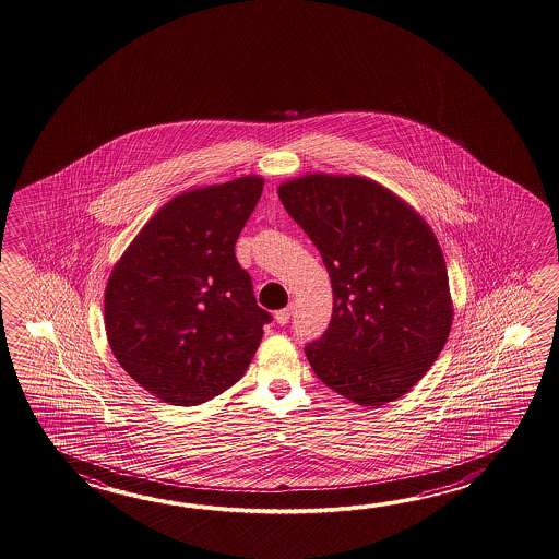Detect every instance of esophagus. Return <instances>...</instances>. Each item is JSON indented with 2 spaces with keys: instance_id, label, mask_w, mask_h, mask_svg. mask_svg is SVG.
I'll use <instances>...</instances> for the list:
<instances>
[{
  "instance_id": "34e87169",
  "label": "esophagus",
  "mask_w": 559,
  "mask_h": 559,
  "mask_svg": "<svg viewBox=\"0 0 559 559\" xmlns=\"http://www.w3.org/2000/svg\"><path fill=\"white\" fill-rule=\"evenodd\" d=\"M292 306H287V308L280 309L277 313H275V321L280 323V325H285L287 321H289V318H292Z\"/></svg>"
}]
</instances>
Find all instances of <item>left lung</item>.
<instances>
[{
	"label": "left lung",
	"mask_w": 559,
	"mask_h": 559,
	"mask_svg": "<svg viewBox=\"0 0 559 559\" xmlns=\"http://www.w3.org/2000/svg\"><path fill=\"white\" fill-rule=\"evenodd\" d=\"M332 280L333 313L306 345L328 388L364 407L409 392L448 342L453 304L438 238L373 179L308 174L277 190Z\"/></svg>",
	"instance_id": "left-lung-1"
}]
</instances>
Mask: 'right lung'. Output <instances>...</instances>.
<instances>
[{
  "label": "right lung",
  "mask_w": 559,
  "mask_h": 559,
  "mask_svg": "<svg viewBox=\"0 0 559 559\" xmlns=\"http://www.w3.org/2000/svg\"><path fill=\"white\" fill-rule=\"evenodd\" d=\"M243 176L183 191L142 227L107 280L109 347L131 380L171 405H200L246 373L272 316L236 260L262 195Z\"/></svg>",
  "instance_id": "right-lung-1"
}]
</instances>
